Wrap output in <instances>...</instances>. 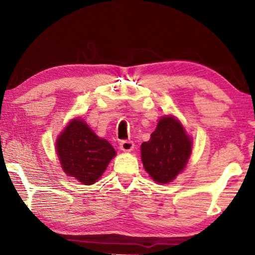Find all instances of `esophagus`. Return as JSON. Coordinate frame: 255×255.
I'll return each mask as SVG.
<instances>
[{
    "instance_id": "34e87169",
    "label": "esophagus",
    "mask_w": 255,
    "mask_h": 255,
    "mask_svg": "<svg viewBox=\"0 0 255 255\" xmlns=\"http://www.w3.org/2000/svg\"><path fill=\"white\" fill-rule=\"evenodd\" d=\"M133 142L130 141V140H122L121 142H119V148H121L125 152H129V151H131L133 149Z\"/></svg>"
}]
</instances>
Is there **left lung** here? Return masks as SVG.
Instances as JSON below:
<instances>
[{"label": "left lung", "instance_id": "8db88e82", "mask_svg": "<svg viewBox=\"0 0 255 255\" xmlns=\"http://www.w3.org/2000/svg\"><path fill=\"white\" fill-rule=\"evenodd\" d=\"M192 141L175 118H161L149 141L141 144L145 171L155 182L165 184L180 173L191 155Z\"/></svg>", "mask_w": 255, "mask_h": 255}]
</instances>
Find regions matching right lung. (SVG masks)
<instances>
[{"label": "right lung", "mask_w": 255, "mask_h": 255, "mask_svg": "<svg viewBox=\"0 0 255 255\" xmlns=\"http://www.w3.org/2000/svg\"><path fill=\"white\" fill-rule=\"evenodd\" d=\"M57 152L63 171L84 185L99 180L116 151L91 130L82 119H74L57 140Z\"/></svg>", "instance_id": "obj_1"}]
</instances>
